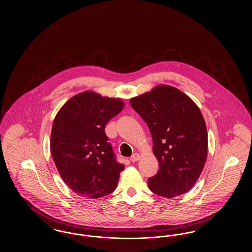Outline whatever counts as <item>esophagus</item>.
Masks as SVG:
<instances>
[{"instance_id":"esophagus-1","label":"esophagus","mask_w":252,"mask_h":252,"mask_svg":"<svg viewBox=\"0 0 252 252\" xmlns=\"http://www.w3.org/2000/svg\"><path fill=\"white\" fill-rule=\"evenodd\" d=\"M139 158H140V155H139L138 153H134V154L130 157V160H131L132 162H135V161L139 160Z\"/></svg>"}]
</instances>
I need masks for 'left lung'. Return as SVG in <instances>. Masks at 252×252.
<instances>
[{"label":"left lung","instance_id":"left-lung-1","mask_svg":"<svg viewBox=\"0 0 252 252\" xmlns=\"http://www.w3.org/2000/svg\"><path fill=\"white\" fill-rule=\"evenodd\" d=\"M153 140L158 170L148 179L149 189L172 198L190 191L207 158L208 133L203 116L190 97L161 85L130 99Z\"/></svg>","mask_w":252,"mask_h":252}]
</instances>
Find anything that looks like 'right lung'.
<instances>
[{"label": "right lung", "mask_w": 252, "mask_h": 252, "mask_svg": "<svg viewBox=\"0 0 252 252\" xmlns=\"http://www.w3.org/2000/svg\"><path fill=\"white\" fill-rule=\"evenodd\" d=\"M123 108L119 99L85 92L58 112L51 153L61 179L76 194L94 199L116 189L125 165L117 161L105 127Z\"/></svg>", "instance_id": "obj_1"}]
</instances>
